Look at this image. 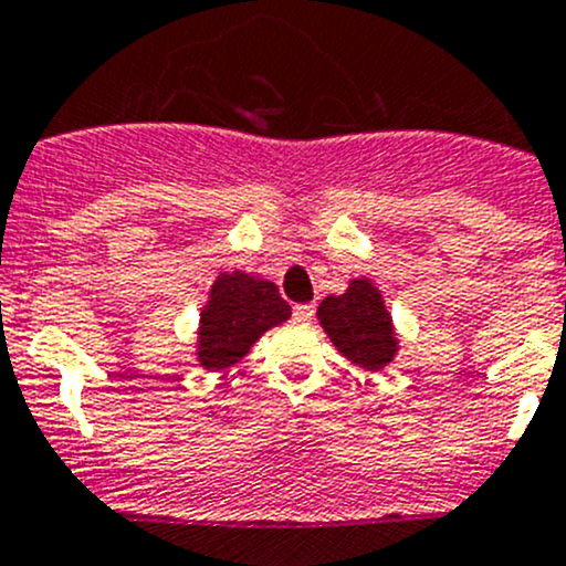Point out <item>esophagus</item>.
Listing matches in <instances>:
<instances>
[{
  "mask_svg": "<svg viewBox=\"0 0 566 566\" xmlns=\"http://www.w3.org/2000/svg\"><path fill=\"white\" fill-rule=\"evenodd\" d=\"M314 314H316V308H314V305H311V303L294 305V319H297V322L314 319Z\"/></svg>",
  "mask_w": 566,
  "mask_h": 566,
  "instance_id": "34e87169",
  "label": "esophagus"
}]
</instances>
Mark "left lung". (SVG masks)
<instances>
[{"mask_svg": "<svg viewBox=\"0 0 566 566\" xmlns=\"http://www.w3.org/2000/svg\"><path fill=\"white\" fill-rule=\"evenodd\" d=\"M319 322L338 353L367 369L386 367L397 353L391 316L386 314L378 289L367 280H353L347 294L325 297L319 305Z\"/></svg>", "mask_w": 566, "mask_h": 566, "instance_id": "1", "label": "left lung"}]
</instances>
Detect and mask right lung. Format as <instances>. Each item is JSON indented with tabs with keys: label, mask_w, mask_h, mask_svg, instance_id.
<instances>
[{
	"label": "right lung",
	"mask_w": 566,
	"mask_h": 566,
	"mask_svg": "<svg viewBox=\"0 0 566 566\" xmlns=\"http://www.w3.org/2000/svg\"><path fill=\"white\" fill-rule=\"evenodd\" d=\"M292 316V308L269 280L250 274H219L211 289V303L199 325V360L208 369H224L250 353L255 338L269 327Z\"/></svg>",
	"instance_id": "right-lung-1"
}]
</instances>
